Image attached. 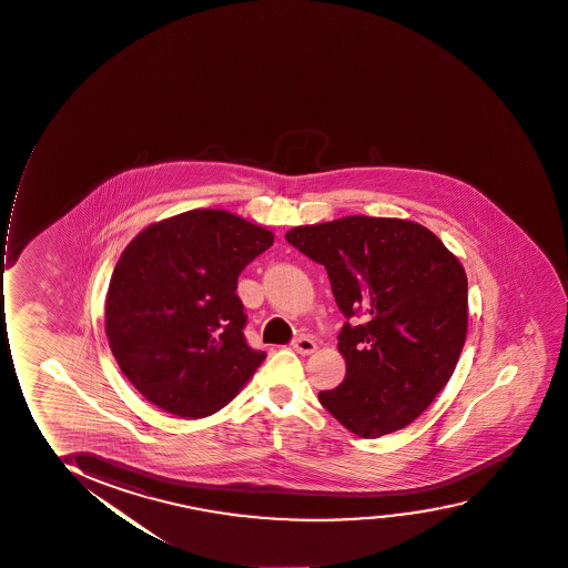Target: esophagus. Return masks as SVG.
I'll list each match as a JSON object with an SVG mask.
<instances>
[{
  "mask_svg": "<svg viewBox=\"0 0 568 568\" xmlns=\"http://www.w3.org/2000/svg\"><path fill=\"white\" fill-rule=\"evenodd\" d=\"M295 353H300V355H313L316 351V343L307 337V335H301L294 342Z\"/></svg>",
  "mask_w": 568,
  "mask_h": 568,
  "instance_id": "esophagus-1",
  "label": "esophagus"
}]
</instances>
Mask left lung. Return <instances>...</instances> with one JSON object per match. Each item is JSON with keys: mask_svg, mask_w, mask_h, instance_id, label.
<instances>
[{"mask_svg": "<svg viewBox=\"0 0 568 568\" xmlns=\"http://www.w3.org/2000/svg\"><path fill=\"white\" fill-rule=\"evenodd\" d=\"M286 240L324 265L347 318L337 348L342 385L321 390L332 416L363 438L403 429L427 410L458 364L467 335V276L419 223L348 215L294 226Z\"/></svg>", "mask_w": 568, "mask_h": 568, "instance_id": "left-lung-1", "label": "left lung"}]
</instances>
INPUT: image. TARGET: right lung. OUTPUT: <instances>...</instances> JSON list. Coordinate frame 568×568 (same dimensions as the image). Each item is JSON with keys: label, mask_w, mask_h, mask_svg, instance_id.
I'll return each mask as SVG.
<instances>
[{"label": "right lung", "mask_w": 568, "mask_h": 568, "mask_svg": "<svg viewBox=\"0 0 568 568\" xmlns=\"http://www.w3.org/2000/svg\"><path fill=\"white\" fill-rule=\"evenodd\" d=\"M274 234L225 210H192L131 240L110 278L104 329L118 366L173 416H212L265 361L244 337L236 295Z\"/></svg>", "instance_id": "1"}]
</instances>
